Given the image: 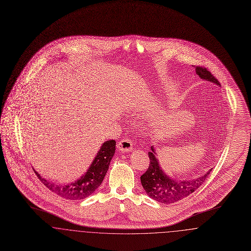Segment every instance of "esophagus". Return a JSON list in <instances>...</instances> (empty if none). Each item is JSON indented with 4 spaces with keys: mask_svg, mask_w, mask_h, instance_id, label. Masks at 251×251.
<instances>
[{
    "mask_svg": "<svg viewBox=\"0 0 251 251\" xmlns=\"http://www.w3.org/2000/svg\"><path fill=\"white\" fill-rule=\"evenodd\" d=\"M118 148L121 152H127L132 150V142L130 139L123 138L118 143Z\"/></svg>",
    "mask_w": 251,
    "mask_h": 251,
    "instance_id": "34e87169",
    "label": "esophagus"
}]
</instances>
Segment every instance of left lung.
I'll return each mask as SVG.
<instances>
[{"instance_id":"obj_1","label":"left lung","mask_w":251,"mask_h":251,"mask_svg":"<svg viewBox=\"0 0 251 251\" xmlns=\"http://www.w3.org/2000/svg\"><path fill=\"white\" fill-rule=\"evenodd\" d=\"M196 73L201 79L221 86L217 79L207 69L196 67ZM151 151L149 152L150 166L140 179L148 196L158 202L171 204L188 197L205 182L212 170L211 168L204 175L196 179H173L167 175L160 166L154 147L151 146Z\"/></svg>"}]
</instances>
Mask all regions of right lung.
Returning a JSON list of instances; mask_svg holds the SVG:
<instances>
[{"instance_id":"obj_1","label":"right lung","mask_w":251,"mask_h":251,"mask_svg":"<svg viewBox=\"0 0 251 251\" xmlns=\"http://www.w3.org/2000/svg\"><path fill=\"white\" fill-rule=\"evenodd\" d=\"M115 140H108L102 144L87 171L80 179L72 183L57 184L42 178L35 169L34 171L47 188L60 197L71 201L84 200L92 195L101 184L106 175L110 162L115 154Z\"/></svg>"}]
</instances>
